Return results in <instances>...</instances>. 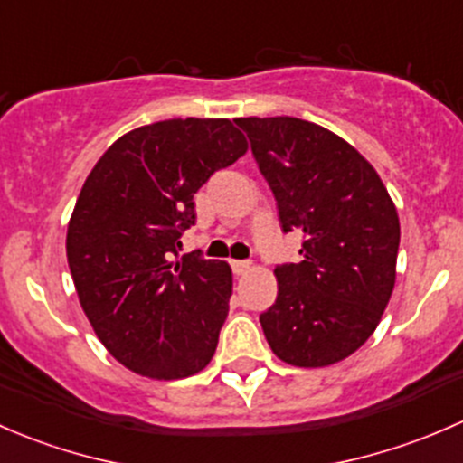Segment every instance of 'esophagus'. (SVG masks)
I'll use <instances>...</instances> for the list:
<instances>
[{"mask_svg":"<svg viewBox=\"0 0 463 463\" xmlns=\"http://www.w3.org/2000/svg\"><path fill=\"white\" fill-rule=\"evenodd\" d=\"M250 269H253V261H249V260H232V270H235L237 275L249 273Z\"/></svg>","mask_w":463,"mask_h":463,"instance_id":"1","label":"esophagus"}]
</instances>
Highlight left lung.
Segmentation results:
<instances>
[{"label": "left lung", "instance_id": "8db88e82", "mask_svg": "<svg viewBox=\"0 0 463 463\" xmlns=\"http://www.w3.org/2000/svg\"><path fill=\"white\" fill-rule=\"evenodd\" d=\"M278 199L282 231L305 235L298 264L275 269L260 316L279 361L326 367L376 331L396 282L401 226L372 163L338 134L293 116L235 118Z\"/></svg>", "mask_w": 463, "mask_h": 463}]
</instances>
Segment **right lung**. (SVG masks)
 <instances>
[{
	"label": "right lung",
	"mask_w": 463,
	"mask_h": 463,
	"mask_svg": "<svg viewBox=\"0 0 463 463\" xmlns=\"http://www.w3.org/2000/svg\"><path fill=\"white\" fill-rule=\"evenodd\" d=\"M246 149L228 118L158 120L123 134L89 172L69 219V269L98 340L134 374L176 381L214 356L231 266L172 255L197 217L194 193Z\"/></svg>",
	"instance_id": "1"
}]
</instances>
